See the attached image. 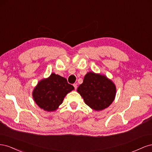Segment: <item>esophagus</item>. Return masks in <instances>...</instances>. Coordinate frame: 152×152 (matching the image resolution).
<instances>
[{
	"instance_id": "obj_1",
	"label": "esophagus",
	"mask_w": 152,
	"mask_h": 152,
	"mask_svg": "<svg viewBox=\"0 0 152 152\" xmlns=\"http://www.w3.org/2000/svg\"><path fill=\"white\" fill-rule=\"evenodd\" d=\"M73 87H74L75 89L76 90L77 88V84H73Z\"/></svg>"
}]
</instances>
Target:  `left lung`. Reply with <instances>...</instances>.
Instances as JSON below:
<instances>
[{"instance_id": "left-lung-1", "label": "left lung", "mask_w": 152, "mask_h": 152, "mask_svg": "<svg viewBox=\"0 0 152 152\" xmlns=\"http://www.w3.org/2000/svg\"><path fill=\"white\" fill-rule=\"evenodd\" d=\"M116 86L104 75L89 72L77 88L85 103L95 111L108 108L116 96Z\"/></svg>"}]
</instances>
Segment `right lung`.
<instances>
[{
	"label": "right lung",
	"instance_id": "add662e5",
	"mask_svg": "<svg viewBox=\"0 0 152 152\" xmlns=\"http://www.w3.org/2000/svg\"><path fill=\"white\" fill-rule=\"evenodd\" d=\"M74 89L67 80L52 73L50 75L40 80L35 87L32 96L35 103L47 112H53L61 104L66 95Z\"/></svg>",
	"mask_w": 152,
	"mask_h": 152
}]
</instances>
